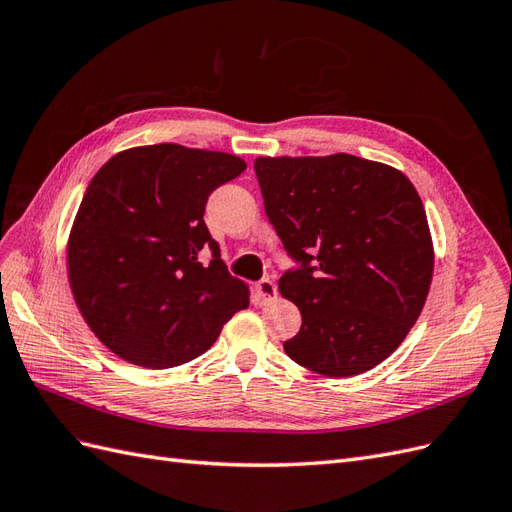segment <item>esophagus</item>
I'll return each mask as SVG.
<instances>
[{"label": "esophagus", "instance_id": "34e87169", "mask_svg": "<svg viewBox=\"0 0 512 512\" xmlns=\"http://www.w3.org/2000/svg\"><path fill=\"white\" fill-rule=\"evenodd\" d=\"M256 294H258V301L260 303H271L277 297V286H275L273 280L265 277V280H260L256 284Z\"/></svg>", "mask_w": 512, "mask_h": 512}]
</instances>
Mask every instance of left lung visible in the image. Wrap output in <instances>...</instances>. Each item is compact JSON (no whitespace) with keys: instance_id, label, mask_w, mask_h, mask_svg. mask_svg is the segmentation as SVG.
Returning <instances> with one entry per match:
<instances>
[{"instance_id":"8db88e82","label":"left lung","mask_w":512,"mask_h":512,"mask_svg":"<svg viewBox=\"0 0 512 512\" xmlns=\"http://www.w3.org/2000/svg\"><path fill=\"white\" fill-rule=\"evenodd\" d=\"M267 218L297 262L280 277L303 324L284 350L329 378L376 367L421 316L433 245L421 196L397 168L335 153L254 162Z\"/></svg>"}]
</instances>
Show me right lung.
<instances>
[{
	"label": "right lung",
	"mask_w": 512,
	"mask_h": 512,
	"mask_svg": "<svg viewBox=\"0 0 512 512\" xmlns=\"http://www.w3.org/2000/svg\"><path fill=\"white\" fill-rule=\"evenodd\" d=\"M243 170L230 153L162 143L117 153L91 179L68 239V277L89 329L123 361L188 363L250 305L203 220L211 192Z\"/></svg>",
	"instance_id": "1"
}]
</instances>
